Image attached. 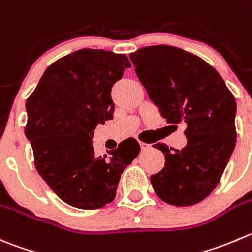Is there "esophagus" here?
Segmentation results:
<instances>
[{"instance_id": "esophagus-1", "label": "esophagus", "mask_w": 252, "mask_h": 252, "mask_svg": "<svg viewBox=\"0 0 252 252\" xmlns=\"http://www.w3.org/2000/svg\"><path fill=\"white\" fill-rule=\"evenodd\" d=\"M140 149H141V151L148 150V149H150V144L144 143V141H140Z\"/></svg>"}]
</instances>
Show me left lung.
Masks as SVG:
<instances>
[{
	"label": "left lung",
	"instance_id": "obj_1",
	"mask_svg": "<svg viewBox=\"0 0 252 252\" xmlns=\"http://www.w3.org/2000/svg\"><path fill=\"white\" fill-rule=\"evenodd\" d=\"M149 98L167 123L186 124L187 145L163 143L165 166L150 177L158 198L176 207L199 203L220 181L236 144V102L219 72L199 56L171 45L129 55Z\"/></svg>",
	"mask_w": 252,
	"mask_h": 252
}]
</instances>
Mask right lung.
<instances>
[{
    "label": "right lung",
    "mask_w": 252,
    "mask_h": 252,
    "mask_svg": "<svg viewBox=\"0 0 252 252\" xmlns=\"http://www.w3.org/2000/svg\"><path fill=\"white\" fill-rule=\"evenodd\" d=\"M130 67L124 54L80 49L50 65L27 99V139L39 175L69 206L98 209L116 197L124 168L140 153L134 138L94 155L98 124L113 119L111 91Z\"/></svg>",
    "instance_id": "obj_1"
}]
</instances>
